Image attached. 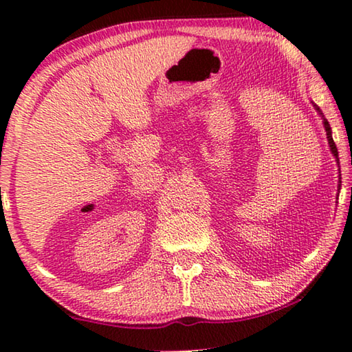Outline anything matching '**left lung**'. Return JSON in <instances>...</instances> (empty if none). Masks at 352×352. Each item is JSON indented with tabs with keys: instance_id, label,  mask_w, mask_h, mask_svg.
<instances>
[{
	"instance_id": "obj_1",
	"label": "left lung",
	"mask_w": 352,
	"mask_h": 352,
	"mask_svg": "<svg viewBox=\"0 0 352 352\" xmlns=\"http://www.w3.org/2000/svg\"><path fill=\"white\" fill-rule=\"evenodd\" d=\"M317 110L320 111V109H317ZM320 115H323V113H320ZM323 124H324V129H326V133H327V140H329L331 151H332V153H333V155H336V158H337V162H338V151H337V146H336V142H333V140H332L331 126H329V122H327V119H324V118H323Z\"/></svg>"
}]
</instances>
